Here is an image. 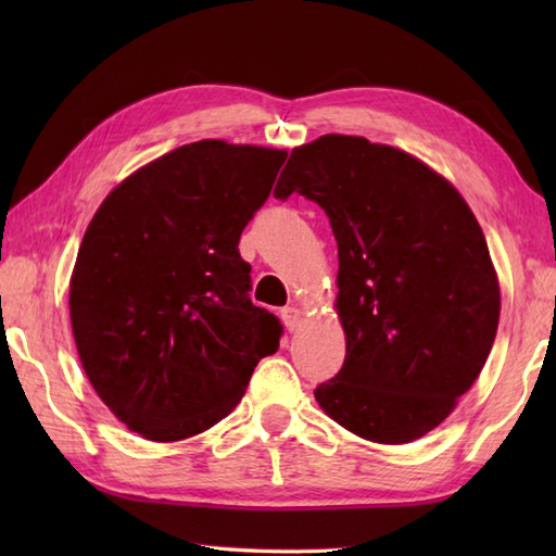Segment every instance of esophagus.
I'll list each match as a JSON object with an SVG mask.
<instances>
[{
    "instance_id": "obj_1",
    "label": "esophagus",
    "mask_w": 556,
    "mask_h": 556,
    "mask_svg": "<svg viewBox=\"0 0 556 556\" xmlns=\"http://www.w3.org/2000/svg\"><path fill=\"white\" fill-rule=\"evenodd\" d=\"M281 320H285L289 332H293L303 320V313L296 308V305H287V308H281Z\"/></svg>"
}]
</instances>
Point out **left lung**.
<instances>
[{"label": "left lung", "instance_id": "1", "mask_svg": "<svg viewBox=\"0 0 556 556\" xmlns=\"http://www.w3.org/2000/svg\"><path fill=\"white\" fill-rule=\"evenodd\" d=\"M305 195L332 224L346 358L315 399L380 444L434 430L476 382L500 325L485 233L444 176L361 136L291 152L275 198Z\"/></svg>", "mask_w": 556, "mask_h": 556}]
</instances>
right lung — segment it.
Returning <instances> with one entry per match:
<instances>
[{
  "label": "right lung",
  "instance_id": "1",
  "mask_svg": "<svg viewBox=\"0 0 556 556\" xmlns=\"http://www.w3.org/2000/svg\"><path fill=\"white\" fill-rule=\"evenodd\" d=\"M287 150L198 140L104 198L71 275L68 308L88 380L152 442L205 432L239 404L279 320L253 305L239 253Z\"/></svg>",
  "mask_w": 556,
  "mask_h": 556
}]
</instances>
